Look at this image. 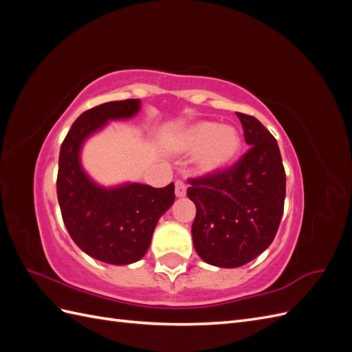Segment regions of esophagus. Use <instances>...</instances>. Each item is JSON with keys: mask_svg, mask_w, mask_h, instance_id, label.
Masks as SVG:
<instances>
[{"mask_svg": "<svg viewBox=\"0 0 352 352\" xmlns=\"http://www.w3.org/2000/svg\"><path fill=\"white\" fill-rule=\"evenodd\" d=\"M175 194H176L177 198H182V197L186 195V185L182 182V180H176Z\"/></svg>", "mask_w": 352, "mask_h": 352, "instance_id": "1", "label": "esophagus"}]
</instances>
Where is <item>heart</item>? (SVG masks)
I'll return each instance as SVG.
<instances>
[{
	"mask_svg": "<svg viewBox=\"0 0 352 352\" xmlns=\"http://www.w3.org/2000/svg\"><path fill=\"white\" fill-rule=\"evenodd\" d=\"M176 146L185 153L199 150L197 164L201 172L219 173L235 162L241 151V136L232 126L204 120L185 127Z\"/></svg>",
	"mask_w": 352,
	"mask_h": 352,
	"instance_id": "heart-1",
	"label": "heart"
}]
</instances>
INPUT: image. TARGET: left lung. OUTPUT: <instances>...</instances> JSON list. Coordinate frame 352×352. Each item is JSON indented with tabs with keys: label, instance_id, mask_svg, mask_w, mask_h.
I'll use <instances>...</instances> for the list:
<instances>
[{
	"label": "left lung",
	"instance_id": "left-lung-1",
	"mask_svg": "<svg viewBox=\"0 0 352 352\" xmlns=\"http://www.w3.org/2000/svg\"><path fill=\"white\" fill-rule=\"evenodd\" d=\"M251 148L232 167L189 179L197 207L192 241L217 267H239L273 242L283 214L286 175L278 141L252 116L236 113Z\"/></svg>",
	"mask_w": 352,
	"mask_h": 352
}]
</instances>
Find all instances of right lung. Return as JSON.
<instances>
[{
    "label": "right lung",
    "mask_w": 352,
    "mask_h": 352,
    "mask_svg": "<svg viewBox=\"0 0 352 352\" xmlns=\"http://www.w3.org/2000/svg\"><path fill=\"white\" fill-rule=\"evenodd\" d=\"M140 107V100H124L82 113L63 141L58 157L57 197L69 235L92 258L116 265L144 257L158 219L175 202V184L102 188L83 172L79 155L89 135L109 120L129 119Z\"/></svg>",
    "instance_id": "obj_1"
}]
</instances>
